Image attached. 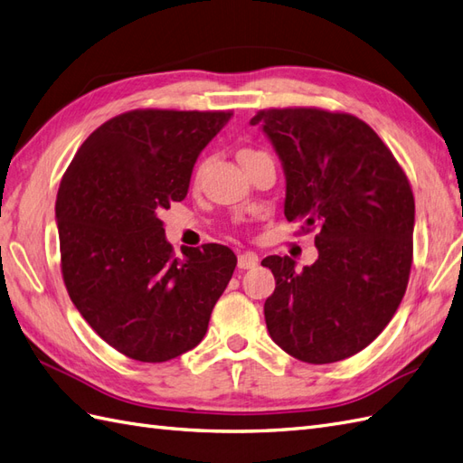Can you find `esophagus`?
I'll list each match as a JSON object with an SVG mask.
<instances>
[{
	"label": "esophagus",
	"instance_id": "34e87169",
	"mask_svg": "<svg viewBox=\"0 0 463 463\" xmlns=\"http://www.w3.org/2000/svg\"><path fill=\"white\" fill-rule=\"evenodd\" d=\"M236 264H239L241 269H252L258 266V254L254 252H242L239 254V260H236Z\"/></svg>",
	"mask_w": 463,
	"mask_h": 463
}]
</instances>
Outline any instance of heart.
Wrapping results in <instances>:
<instances>
[{"instance_id":"1","label":"heart","mask_w":463,"mask_h":463,"mask_svg":"<svg viewBox=\"0 0 463 463\" xmlns=\"http://www.w3.org/2000/svg\"><path fill=\"white\" fill-rule=\"evenodd\" d=\"M252 152H254V150H242V152H241V156H242V154H252Z\"/></svg>"}]
</instances>
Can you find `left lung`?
Wrapping results in <instances>:
<instances>
[{"label": "left lung", "mask_w": 463, "mask_h": 463, "mask_svg": "<svg viewBox=\"0 0 463 463\" xmlns=\"http://www.w3.org/2000/svg\"><path fill=\"white\" fill-rule=\"evenodd\" d=\"M286 174L288 221L317 229L315 264L268 256L264 303L276 345L307 364L364 350L393 318L412 264L414 197L395 156L362 118L313 108L258 111Z\"/></svg>", "instance_id": "left-lung-1"}]
</instances>
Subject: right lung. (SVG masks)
Wrapping results in <instances>:
<instances>
[{
	"label": "right lung",
	"instance_id": "1",
	"mask_svg": "<svg viewBox=\"0 0 463 463\" xmlns=\"http://www.w3.org/2000/svg\"><path fill=\"white\" fill-rule=\"evenodd\" d=\"M229 111L137 109L80 146L56 195L62 278L88 325L128 358L168 362L203 340L236 268L229 246L165 241L160 213L187 195Z\"/></svg>",
	"mask_w": 463,
	"mask_h": 463
}]
</instances>
